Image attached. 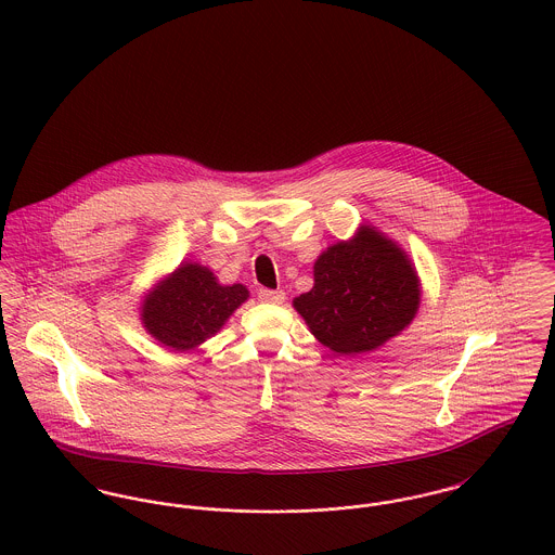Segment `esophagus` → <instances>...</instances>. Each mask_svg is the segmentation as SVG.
Returning a JSON list of instances; mask_svg holds the SVG:
<instances>
[{"instance_id": "obj_1", "label": "esophagus", "mask_w": 555, "mask_h": 555, "mask_svg": "<svg viewBox=\"0 0 555 555\" xmlns=\"http://www.w3.org/2000/svg\"><path fill=\"white\" fill-rule=\"evenodd\" d=\"M257 298L261 302H268V305H283L285 302V292H281V289H259Z\"/></svg>"}]
</instances>
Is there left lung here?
<instances>
[{
	"label": "left lung",
	"instance_id": "1",
	"mask_svg": "<svg viewBox=\"0 0 555 555\" xmlns=\"http://www.w3.org/2000/svg\"><path fill=\"white\" fill-rule=\"evenodd\" d=\"M312 289L294 300L312 336L340 356L374 351L417 314L422 287L409 255L372 225L323 250Z\"/></svg>",
	"mask_w": 555,
	"mask_h": 555
}]
</instances>
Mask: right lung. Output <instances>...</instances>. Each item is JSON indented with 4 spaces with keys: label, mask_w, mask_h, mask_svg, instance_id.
Here are the masks:
<instances>
[{
    "label": "right lung",
    "mask_w": 555,
    "mask_h": 555,
    "mask_svg": "<svg viewBox=\"0 0 555 555\" xmlns=\"http://www.w3.org/2000/svg\"><path fill=\"white\" fill-rule=\"evenodd\" d=\"M247 298L245 285H219L206 266L181 263L144 296L140 319L164 347L189 351L215 336Z\"/></svg>",
    "instance_id": "obj_1"
}]
</instances>
